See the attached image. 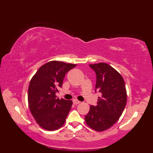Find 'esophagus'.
<instances>
[{"label":"esophagus","instance_id":"1","mask_svg":"<svg viewBox=\"0 0 153 153\" xmlns=\"http://www.w3.org/2000/svg\"><path fill=\"white\" fill-rule=\"evenodd\" d=\"M81 102L79 101V100H77V99H74L73 100V103L74 104V105H78V104H79Z\"/></svg>","mask_w":153,"mask_h":153}]
</instances>
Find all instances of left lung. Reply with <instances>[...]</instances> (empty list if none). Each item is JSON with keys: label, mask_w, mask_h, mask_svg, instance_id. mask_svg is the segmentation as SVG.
<instances>
[{"label": "left lung", "mask_w": 153, "mask_h": 153, "mask_svg": "<svg viewBox=\"0 0 153 153\" xmlns=\"http://www.w3.org/2000/svg\"><path fill=\"white\" fill-rule=\"evenodd\" d=\"M96 74L95 92L101 93L96 106H91L85 120L91 128L102 131L118 121L125 108L127 93L124 80L118 71L106 63L89 64Z\"/></svg>", "instance_id": "obj_1"}]
</instances>
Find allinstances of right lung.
<instances>
[{
  "label": "right lung",
  "mask_w": 153,
  "mask_h": 153,
  "mask_svg": "<svg viewBox=\"0 0 153 153\" xmlns=\"http://www.w3.org/2000/svg\"><path fill=\"white\" fill-rule=\"evenodd\" d=\"M76 66L59 61L43 65L32 77L28 89V105L37 123L48 131L64 125L72 100L57 99L58 89L62 87L65 75Z\"/></svg>",
  "instance_id": "obj_1"
}]
</instances>
